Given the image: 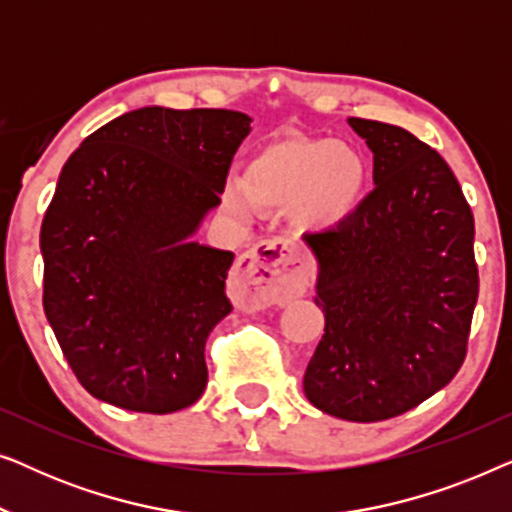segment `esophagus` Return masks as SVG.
<instances>
[{"mask_svg":"<svg viewBox=\"0 0 512 512\" xmlns=\"http://www.w3.org/2000/svg\"><path fill=\"white\" fill-rule=\"evenodd\" d=\"M310 270L289 240H265L237 261L233 293L244 307H268L303 296Z\"/></svg>","mask_w":512,"mask_h":512,"instance_id":"1","label":"esophagus"}]
</instances>
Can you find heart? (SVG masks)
Here are the masks:
<instances>
[{
  "label": "heart",
  "mask_w": 512,
  "mask_h": 512,
  "mask_svg": "<svg viewBox=\"0 0 512 512\" xmlns=\"http://www.w3.org/2000/svg\"><path fill=\"white\" fill-rule=\"evenodd\" d=\"M368 165L352 146L333 139L282 137L256 151L244 167L242 184H230L228 205L247 212L249 200L261 207H289L312 228H335L359 207Z\"/></svg>",
  "instance_id": "1"
}]
</instances>
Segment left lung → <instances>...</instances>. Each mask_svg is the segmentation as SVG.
I'll use <instances>...</instances> for the list:
<instances>
[{
  "instance_id": "1",
  "label": "left lung",
  "mask_w": 512,
  "mask_h": 512,
  "mask_svg": "<svg viewBox=\"0 0 512 512\" xmlns=\"http://www.w3.org/2000/svg\"><path fill=\"white\" fill-rule=\"evenodd\" d=\"M349 125L373 151L375 188L338 228L305 237L326 328L303 387L326 415L382 422L443 389L466 359L475 226L438 151L398 125Z\"/></svg>"
}]
</instances>
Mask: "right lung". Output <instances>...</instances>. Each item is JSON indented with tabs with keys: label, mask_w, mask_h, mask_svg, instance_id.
<instances>
[{
	"label": "right lung",
	"mask_w": 512,
	"mask_h": 512,
	"mask_svg": "<svg viewBox=\"0 0 512 512\" xmlns=\"http://www.w3.org/2000/svg\"><path fill=\"white\" fill-rule=\"evenodd\" d=\"M251 118L144 107L83 139L41 223L44 312L83 389L132 412L188 408L233 310L235 254L191 242L221 202Z\"/></svg>",
	"instance_id": "1"
}]
</instances>
